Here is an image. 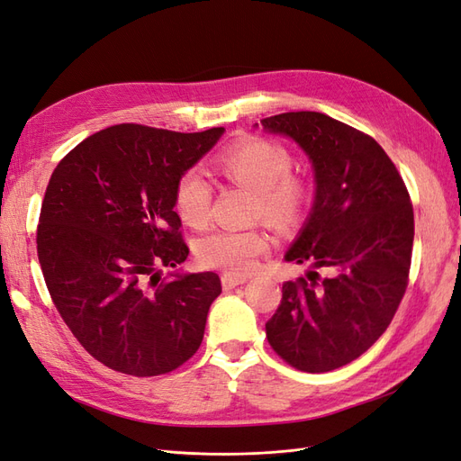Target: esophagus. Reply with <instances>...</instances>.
I'll return each mask as SVG.
<instances>
[{"label": "esophagus", "mask_w": 461, "mask_h": 461, "mask_svg": "<svg viewBox=\"0 0 461 461\" xmlns=\"http://www.w3.org/2000/svg\"><path fill=\"white\" fill-rule=\"evenodd\" d=\"M221 283H222V288L230 290L234 286L244 285L246 283V276H239V275H234V273H222L221 275Z\"/></svg>", "instance_id": "34e87169"}]
</instances>
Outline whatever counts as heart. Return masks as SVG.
Instances as JSON below:
<instances>
[{"label":"heart","mask_w":461,"mask_h":461,"mask_svg":"<svg viewBox=\"0 0 461 461\" xmlns=\"http://www.w3.org/2000/svg\"><path fill=\"white\" fill-rule=\"evenodd\" d=\"M292 153L267 138L249 136L221 151L219 169L232 183L256 192L254 217H263L276 229H292L312 203L310 180L292 171ZM213 186L200 167H188L175 185V207L186 225L205 227L212 217ZM271 239L263 229H213L196 244L198 258L207 267L249 273L269 252Z\"/></svg>","instance_id":"b5f03b06"}]
</instances>
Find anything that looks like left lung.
Listing matches in <instances>:
<instances>
[{
    "label": "left lung",
    "instance_id": "8db88e82",
    "mask_svg": "<svg viewBox=\"0 0 461 461\" xmlns=\"http://www.w3.org/2000/svg\"><path fill=\"white\" fill-rule=\"evenodd\" d=\"M261 124L300 144L317 185L310 219L285 256L313 271L283 285L265 330L288 366L327 373L367 352L406 294L411 200L384 149L350 124L317 111H290ZM317 268L330 275L321 277Z\"/></svg>",
    "mask_w": 461,
    "mask_h": 461
}]
</instances>
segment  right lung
<instances>
[{"mask_svg": "<svg viewBox=\"0 0 461 461\" xmlns=\"http://www.w3.org/2000/svg\"><path fill=\"white\" fill-rule=\"evenodd\" d=\"M222 132L115 124L51 173L36 232L41 273L75 339L109 369L156 376L198 352L221 278H167L158 267L188 256L175 185Z\"/></svg>", "mask_w": 461, "mask_h": 461, "instance_id": "add662e5", "label": "right lung"}]
</instances>
